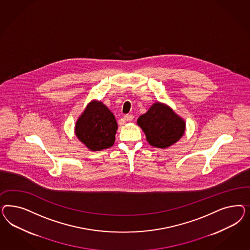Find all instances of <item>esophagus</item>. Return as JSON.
I'll return each mask as SVG.
<instances>
[{
	"instance_id": "34e87169",
	"label": "esophagus",
	"mask_w": 250,
	"mask_h": 250,
	"mask_svg": "<svg viewBox=\"0 0 250 250\" xmlns=\"http://www.w3.org/2000/svg\"><path fill=\"white\" fill-rule=\"evenodd\" d=\"M124 119H125V121H132V120L134 119V115H132V114H126V115L124 116Z\"/></svg>"
}]
</instances>
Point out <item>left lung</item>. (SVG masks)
<instances>
[{
  "label": "left lung",
  "instance_id": "8db88e82",
  "mask_svg": "<svg viewBox=\"0 0 250 250\" xmlns=\"http://www.w3.org/2000/svg\"><path fill=\"white\" fill-rule=\"evenodd\" d=\"M149 144L166 148L178 142L185 132V122L164 104L155 103L137 119Z\"/></svg>",
  "mask_w": 250,
  "mask_h": 250
}]
</instances>
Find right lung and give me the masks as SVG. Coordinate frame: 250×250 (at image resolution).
<instances>
[{
  "instance_id": "1",
  "label": "right lung",
  "mask_w": 250,
  "mask_h": 250,
  "mask_svg": "<svg viewBox=\"0 0 250 250\" xmlns=\"http://www.w3.org/2000/svg\"><path fill=\"white\" fill-rule=\"evenodd\" d=\"M117 123L102 102L92 101L76 122L75 134L91 151L111 147L115 140Z\"/></svg>"
}]
</instances>
